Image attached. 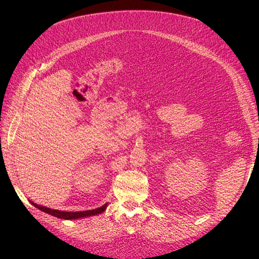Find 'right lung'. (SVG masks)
Instances as JSON below:
<instances>
[{
	"label": "right lung",
	"instance_id": "add662e5",
	"mask_svg": "<svg viewBox=\"0 0 259 259\" xmlns=\"http://www.w3.org/2000/svg\"><path fill=\"white\" fill-rule=\"evenodd\" d=\"M32 205L39 209L40 211H43L45 213H48L52 216H56V217H59V219H62V220H76V219H80V217H88V216H92V215H98V214H101L103 213L106 208H107V205L108 203H105L104 206L100 207V208H97L94 210H87V211H79V212H64V211H59V210H53V209H49V208H46V207H43V206H39V205H36V203L30 201Z\"/></svg>",
	"mask_w": 259,
	"mask_h": 259
}]
</instances>
